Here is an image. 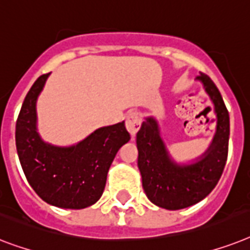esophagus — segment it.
<instances>
[{"label": "esophagus", "mask_w": 250, "mask_h": 250, "mask_svg": "<svg viewBox=\"0 0 250 250\" xmlns=\"http://www.w3.org/2000/svg\"><path fill=\"white\" fill-rule=\"evenodd\" d=\"M125 125H126L127 131L130 133L131 137H134L137 134V131L141 127V116L137 111H130L126 115V120H125Z\"/></svg>", "instance_id": "1"}]
</instances>
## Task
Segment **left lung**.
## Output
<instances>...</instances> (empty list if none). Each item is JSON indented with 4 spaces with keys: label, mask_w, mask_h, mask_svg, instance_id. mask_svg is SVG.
Masks as SVG:
<instances>
[{
    "label": "left lung",
    "mask_w": 250,
    "mask_h": 250,
    "mask_svg": "<svg viewBox=\"0 0 250 250\" xmlns=\"http://www.w3.org/2000/svg\"><path fill=\"white\" fill-rule=\"evenodd\" d=\"M197 79L204 83L217 113V131L203 159L188 167L175 165L159 134L156 121L151 117L137 133L138 167L146 195L153 204L178 210L201 201L213 191L223 173L229 155V116L218 87L209 76Z\"/></svg>",
    "instance_id": "1"
}]
</instances>
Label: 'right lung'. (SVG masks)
<instances>
[{"instance_id": "obj_1", "label": "right lung", "mask_w": 250, "mask_h": 250, "mask_svg": "<svg viewBox=\"0 0 250 250\" xmlns=\"http://www.w3.org/2000/svg\"><path fill=\"white\" fill-rule=\"evenodd\" d=\"M50 73L40 76L21 105L15 127L18 156L28 183L54 207L83 209L99 200L116 153L130 139L125 124L101 127L79 145H46L36 131V101Z\"/></svg>"}]
</instances>
